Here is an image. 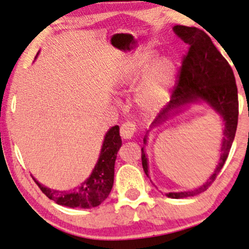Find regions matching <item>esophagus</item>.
<instances>
[{
    "label": "esophagus",
    "instance_id": "obj_1",
    "mask_svg": "<svg viewBox=\"0 0 249 249\" xmlns=\"http://www.w3.org/2000/svg\"><path fill=\"white\" fill-rule=\"evenodd\" d=\"M137 132V126L133 122H125L121 125V130H119V133H121V137L125 140L127 139H131L134 137V133Z\"/></svg>",
    "mask_w": 249,
    "mask_h": 249
}]
</instances>
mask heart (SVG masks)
Listing matches in <instances>:
<instances>
[{
  "instance_id": "obj_1",
  "label": "heart",
  "mask_w": 249,
  "mask_h": 249,
  "mask_svg": "<svg viewBox=\"0 0 249 249\" xmlns=\"http://www.w3.org/2000/svg\"><path fill=\"white\" fill-rule=\"evenodd\" d=\"M151 61V57L147 58V64ZM141 69L134 68L123 76L124 84H131L140 75ZM174 66L168 58H161L151 65L143 81L135 92V105L139 110L144 115H151L157 112L166 104L172 83L174 81Z\"/></svg>"
}]
</instances>
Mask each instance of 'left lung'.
<instances>
[{"instance_id":"left-lung-1","label":"left lung","mask_w":249,"mask_h":249,"mask_svg":"<svg viewBox=\"0 0 249 249\" xmlns=\"http://www.w3.org/2000/svg\"><path fill=\"white\" fill-rule=\"evenodd\" d=\"M173 29L175 34L183 39L189 48L182 58L177 85L172 91V100L159 111L152 124L164 122L173 109L187 102L196 101L197 99L207 101L215 110L220 112L225 122L220 163L213 175L206 183L195 190L166 194L167 197L178 199L196 196L206 191L215 181L227 160L236 135L239 104L232 68L213 44L210 36L197 27L177 25ZM141 159L144 173L148 175V161L144 148L141 149Z\"/></svg>"}]
</instances>
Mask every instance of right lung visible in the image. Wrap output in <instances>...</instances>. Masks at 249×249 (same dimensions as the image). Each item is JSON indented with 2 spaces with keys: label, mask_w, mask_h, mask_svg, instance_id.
<instances>
[{
  "label": "right lung",
  "mask_w": 249,
  "mask_h": 249,
  "mask_svg": "<svg viewBox=\"0 0 249 249\" xmlns=\"http://www.w3.org/2000/svg\"><path fill=\"white\" fill-rule=\"evenodd\" d=\"M122 145L119 127L112 126L107 132L101 154L91 177L71 191H58L43 187L35 180L41 191L50 199L71 208L97 207L109 196L114 184V167L117 152Z\"/></svg>",
  "instance_id": "add662e5"
}]
</instances>
